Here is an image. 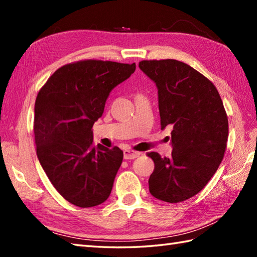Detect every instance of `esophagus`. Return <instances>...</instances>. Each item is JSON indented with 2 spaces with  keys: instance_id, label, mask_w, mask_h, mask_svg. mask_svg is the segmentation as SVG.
I'll return each instance as SVG.
<instances>
[{
  "instance_id": "obj_1",
  "label": "esophagus",
  "mask_w": 257,
  "mask_h": 257,
  "mask_svg": "<svg viewBox=\"0 0 257 257\" xmlns=\"http://www.w3.org/2000/svg\"><path fill=\"white\" fill-rule=\"evenodd\" d=\"M140 156V152H137V151H134V150H124L123 151V158L125 160H133V159H136V158H138Z\"/></svg>"
}]
</instances>
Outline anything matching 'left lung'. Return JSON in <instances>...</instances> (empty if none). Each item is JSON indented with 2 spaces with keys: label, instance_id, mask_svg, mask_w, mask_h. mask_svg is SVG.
Here are the masks:
<instances>
[{
  "label": "left lung",
  "instance_id": "1",
  "mask_svg": "<svg viewBox=\"0 0 257 257\" xmlns=\"http://www.w3.org/2000/svg\"><path fill=\"white\" fill-rule=\"evenodd\" d=\"M139 67L157 85L161 129L172 125L170 158L148 152L155 162L149 191L178 203L203 189L221 165L228 121L216 87L205 76L176 59L141 61Z\"/></svg>",
  "mask_w": 257,
  "mask_h": 257
}]
</instances>
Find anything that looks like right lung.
I'll return each instance as SVG.
<instances>
[{
	"mask_svg": "<svg viewBox=\"0 0 257 257\" xmlns=\"http://www.w3.org/2000/svg\"><path fill=\"white\" fill-rule=\"evenodd\" d=\"M136 64L85 59L59 67L35 101L36 155L65 200L79 207L101 204L110 195L123 152L94 145L92 125L114 87Z\"/></svg>",
	"mask_w": 257,
	"mask_h": 257,
	"instance_id": "right-lung-1",
	"label": "right lung"
}]
</instances>
